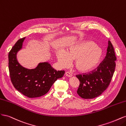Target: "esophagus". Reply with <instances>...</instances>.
Returning a JSON list of instances; mask_svg holds the SVG:
<instances>
[{
	"label": "esophagus",
	"instance_id": "34e87169",
	"mask_svg": "<svg viewBox=\"0 0 126 126\" xmlns=\"http://www.w3.org/2000/svg\"><path fill=\"white\" fill-rule=\"evenodd\" d=\"M65 75H66V76H67V77H72V75L69 72H68V71H67V72H65Z\"/></svg>",
	"mask_w": 126,
	"mask_h": 126
}]
</instances>
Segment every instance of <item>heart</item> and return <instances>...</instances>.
<instances>
[{
  "instance_id": "1",
  "label": "heart",
  "mask_w": 126,
  "mask_h": 126,
  "mask_svg": "<svg viewBox=\"0 0 126 126\" xmlns=\"http://www.w3.org/2000/svg\"><path fill=\"white\" fill-rule=\"evenodd\" d=\"M56 56L58 62L63 67L70 64L74 60V65L78 71L86 72L94 69L101 62L102 52L94 42L81 43L72 45L66 51H57Z\"/></svg>"
}]
</instances>
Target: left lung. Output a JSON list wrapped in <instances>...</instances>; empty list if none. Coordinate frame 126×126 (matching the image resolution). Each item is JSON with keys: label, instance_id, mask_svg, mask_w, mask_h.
Listing matches in <instances>:
<instances>
[{"label": "left lung", "instance_id": "obj_1", "mask_svg": "<svg viewBox=\"0 0 126 126\" xmlns=\"http://www.w3.org/2000/svg\"><path fill=\"white\" fill-rule=\"evenodd\" d=\"M107 50L105 58L97 68L91 72L76 75L80 81L77 93L81 98H96L108 87L115 72L117 60L113 46L109 40Z\"/></svg>", "mask_w": 126, "mask_h": 126}]
</instances>
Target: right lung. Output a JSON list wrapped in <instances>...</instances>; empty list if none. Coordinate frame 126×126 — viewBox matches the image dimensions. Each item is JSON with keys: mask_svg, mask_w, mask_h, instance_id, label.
Here are the masks:
<instances>
[{"mask_svg": "<svg viewBox=\"0 0 126 126\" xmlns=\"http://www.w3.org/2000/svg\"><path fill=\"white\" fill-rule=\"evenodd\" d=\"M25 38L19 39L8 55V66L11 82L18 91L28 98L41 97L47 94L57 80L63 77L64 70L57 71L48 63H39L35 69L22 67L17 60Z\"/></svg>", "mask_w": 126, "mask_h": 126, "instance_id": "add662e5", "label": "right lung"}]
</instances>
